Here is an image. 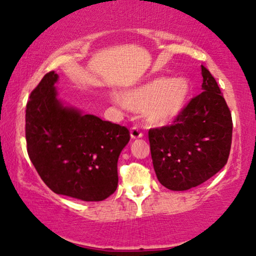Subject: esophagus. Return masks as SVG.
<instances>
[{"label": "esophagus", "instance_id": "34e87169", "mask_svg": "<svg viewBox=\"0 0 256 256\" xmlns=\"http://www.w3.org/2000/svg\"><path fill=\"white\" fill-rule=\"evenodd\" d=\"M130 134H131L132 139H138V138H142V132L140 131L139 128L133 126V128H131V130H130Z\"/></svg>", "mask_w": 256, "mask_h": 256}]
</instances>
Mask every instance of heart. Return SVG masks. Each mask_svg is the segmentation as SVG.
Wrapping results in <instances>:
<instances>
[{
	"label": "heart",
	"mask_w": 256,
	"mask_h": 256,
	"mask_svg": "<svg viewBox=\"0 0 256 256\" xmlns=\"http://www.w3.org/2000/svg\"><path fill=\"white\" fill-rule=\"evenodd\" d=\"M189 92V82L184 78H156L124 92L120 100L128 109L144 111L147 123L161 126L181 114Z\"/></svg>",
	"instance_id": "1"
}]
</instances>
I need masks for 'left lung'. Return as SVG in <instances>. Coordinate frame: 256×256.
Returning a JSON list of instances; mask_svg holds the SVG:
<instances>
[{
	"mask_svg": "<svg viewBox=\"0 0 256 256\" xmlns=\"http://www.w3.org/2000/svg\"><path fill=\"white\" fill-rule=\"evenodd\" d=\"M202 92L172 125L150 128L153 167L167 189L182 192L208 181L228 164L232 116L217 81L202 66Z\"/></svg>",
	"mask_w": 256,
	"mask_h": 256,
	"instance_id": "obj_1",
	"label": "left lung"
}]
</instances>
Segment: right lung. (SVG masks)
<instances>
[{
    "mask_svg": "<svg viewBox=\"0 0 256 256\" xmlns=\"http://www.w3.org/2000/svg\"><path fill=\"white\" fill-rule=\"evenodd\" d=\"M58 78L53 70L46 74L28 100V158L53 192L86 202L103 200L117 189L118 158L130 131L64 106L56 98Z\"/></svg>",
    "mask_w": 256,
    "mask_h": 256,
    "instance_id": "right-lung-1",
    "label": "right lung"
}]
</instances>
